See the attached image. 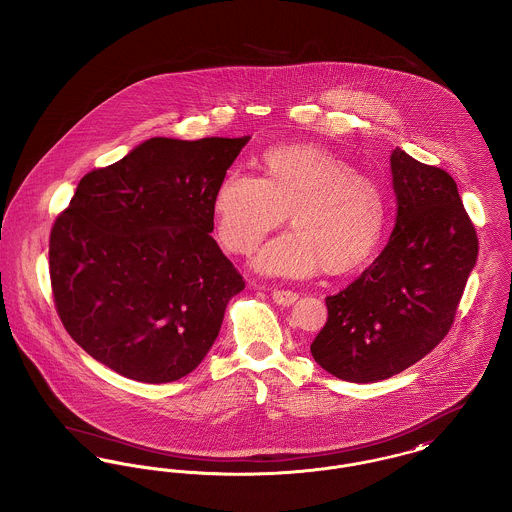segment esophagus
<instances>
[{
    "instance_id": "esophagus-1",
    "label": "esophagus",
    "mask_w": 512,
    "mask_h": 512,
    "mask_svg": "<svg viewBox=\"0 0 512 512\" xmlns=\"http://www.w3.org/2000/svg\"><path fill=\"white\" fill-rule=\"evenodd\" d=\"M272 300L276 301L278 305H292L294 301L298 300V294L290 292V290H272Z\"/></svg>"
}]
</instances>
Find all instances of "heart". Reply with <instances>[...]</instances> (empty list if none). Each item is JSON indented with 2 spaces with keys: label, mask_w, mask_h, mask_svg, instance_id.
<instances>
[{
  "label": "heart",
  "mask_w": 512,
  "mask_h": 512,
  "mask_svg": "<svg viewBox=\"0 0 512 512\" xmlns=\"http://www.w3.org/2000/svg\"><path fill=\"white\" fill-rule=\"evenodd\" d=\"M265 178L232 170L214 195L218 236L236 253H251L288 212L292 232L267 243L257 271L309 276L321 267L346 272L361 265L385 224V197L375 181L332 152L298 145L265 152Z\"/></svg>",
  "instance_id": "b5f03b06"
}]
</instances>
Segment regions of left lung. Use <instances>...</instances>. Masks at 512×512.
I'll return each mask as SVG.
<instances>
[{
  "instance_id": "obj_1",
  "label": "left lung",
  "mask_w": 512,
  "mask_h": 512,
  "mask_svg": "<svg viewBox=\"0 0 512 512\" xmlns=\"http://www.w3.org/2000/svg\"><path fill=\"white\" fill-rule=\"evenodd\" d=\"M396 224L381 255L327 298L311 356L334 377L375 383L414 365L451 331L478 259V236L456 181L394 149Z\"/></svg>"
}]
</instances>
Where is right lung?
<instances>
[{
	"instance_id": "right-lung-1",
	"label": "right lung",
	"mask_w": 512,
	"mask_h": 512,
	"mask_svg": "<svg viewBox=\"0 0 512 512\" xmlns=\"http://www.w3.org/2000/svg\"><path fill=\"white\" fill-rule=\"evenodd\" d=\"M251 137H152L79 181L50 234L61 323L127 379L172 383L209 354L245 288L212 240L214 195Z\"/></svg>"
}]
</instances>
